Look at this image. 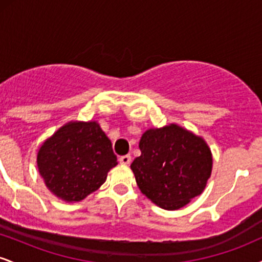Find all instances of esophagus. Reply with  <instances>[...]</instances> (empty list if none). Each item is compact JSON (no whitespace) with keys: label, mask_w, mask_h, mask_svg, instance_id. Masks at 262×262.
Returning <instances> with one entry per match:
<instances>
[{"label":"esophagus","mask_w":262,"mask_h":262,"mask_svg":"<svg viewBox=\"0 0 262 262\" xmlns=\"http://www.w3.org/2000/svg\"><path fill=\"white\" fill-rule=\"evenodd\" d=\"M132 161V156L130 155H123L119 158V164L122 165H129Z\"/></svg>","instance_id":"1"}]
</instances>
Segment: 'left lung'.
<instances>
[{
  "label": "left lung",
  "instance_id": "left-lung-1",
  "mask_svg": "<svg viewBox=\"0 0 262 262\" xmlns=\"http://www.w3.org/2000/svg\"><path fill=\"white\" fill-rule=\"evenodd\" d=\"M141 155L130 169L141 193L161 208L175 210L200 196L212 172V154L202 138L176 124L149 129Z\"/></svg>",
  "mask_w": 262,
  "mask_h": 262
}]
</instances>
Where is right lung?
Returning a JSON list of instances; mask_svg holds the SVG:
<instances>
[{
    "mask_svg": "<svg viewBox=\"0 0 262 262\" xmlns=\"http://www.w3.org/2000/svg\"><path fill=\"white\" fill-rule=\"evenodd\" d=\"M38 169L47 187L66 202H79L106 181L116 166L112 143L96 122H71L41 145Z\"/></svg>",
    "mask_w": 262,
    "mask_h": 262,
    "instance_id": "obj_1",
    "label": "right lung"
}]
</instances>
